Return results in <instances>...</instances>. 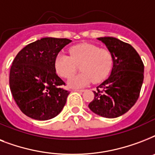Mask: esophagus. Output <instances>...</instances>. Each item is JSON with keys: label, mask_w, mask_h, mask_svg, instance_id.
<instances>
[{"label": "esophagus", "mask_w": 155, "mask_h": 155, "mask_svg": "<svg viewBox=\"0 0 155 155\" xmlns=\"http://www.w3.org/2000/svg\"><path fill=\"white\" fill-rule=\"evenodd\" d=\"M72 91H74V92H84V89H73Z\"/></svg>", "instance_id": "1"}]
</instances>
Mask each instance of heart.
Listing matches in <instances>:
<instances>
[{
    "label": "heart",
    "mask_w": 155,
    "mask_h": 155,
    "mask_svg": "<svg viewBox=\"0 0 155 155\" xmlns=\"http://www.w3.org/2000/svg\"><path fill=\"white\" fill-rule=\"evenodd\" d=\"M70 54H58L54 63L56 73L63 78L70 77L76 70V64L81 63L80 70L82 72L68 80L70 87H83L92 81L101 82L108 77L113 68V54L96 45H77L71 48Z\"/></svg>",
    "instance_id": "obj_1"
}]
</instances>
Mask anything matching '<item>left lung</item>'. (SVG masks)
<instances>
[{
    "label": "left lung",
    "mask_w": 155,
    "mask_h": 155,
    "mask_svg": "<svg viewBox=\"0 0 155 155\" xmlns=\"http://www.w3.org/2000/svg\"><path fill=\"white\" fill-rule=\"evenodd\" d=\"M97 40L113 54V66L109 77L97 87L88 107L103 117H118L127 113L138 99L144 79V65L131 45L113 37Z\"/></svg>",
    "instance_id": "obj_1"
}]
</instances>
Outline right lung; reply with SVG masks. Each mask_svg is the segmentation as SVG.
Here are the masks:
<instances>
[{
    "label": "right lung",
    "mask_w": 155,
    "mask_h": 155,
    "mask_svg": "<svg viewBox=\"0 0 155 155\" xmlns=\"http://www.w3.org/2000/svg\"><path fill=\"white\" fill-rule=\"evenodd\" d=\"M71 40L42 38L18 52L9 73L11 93L25 115L38 120L55 117L70 92L54 69V58Z\"/></svg>",
    "instance_id": "add662e5"
}]
</instances>
